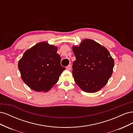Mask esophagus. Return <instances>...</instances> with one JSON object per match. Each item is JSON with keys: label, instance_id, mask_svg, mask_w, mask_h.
<instances>
[{"label": "esophagus", "instance_id": "obj_1", "mask_svg": "<svg viewBox=\"0 0 133 133\" xmlns=\"http://www.w3.org/2000/svg\"><path fill=\"white\" fill-rule=\"evenodd\" d=\"M66 69L68 70H70L71 69V65H70V64H69L67 66H66Z\"/></svg>", "mask_w": 133, "mask_h": 133}]
</instances>
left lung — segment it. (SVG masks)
I'll return each instance as SVG.
<instances>
[{
  "mask_svg": "<svg viewBox=\"0 0 133 133\" xmlns=\"http://www.w3.org/2000/svg\"><path fill=\"white\" fill-rule=\"evenodd\" d=\"M76 60L73 74L76 84L84 91L94 92L105 85L111 76L114 62L105 47L91 39L73 46Z\"/></svg>",
  "mask_w": 133,
  "mask_h": 133,
  "instance_id": "obj_1",
  "label": "left lung"
}]
</instances>
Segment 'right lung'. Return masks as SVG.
Instances as JSON below:
<instances>
[{
	"instance_id": "obj_1",
	"label": "right lung",
	"mask_w": 133,
	"mask_h": 133,
	"mask_svg": "<svg viewBox=\"0 0 133 133\" xmlns=\"http://www.w3.org/2000/svg\"><path fill=\"white\" fill-rule=\"evenodd\" d=\"M57 48L46 42L39 43L27 50L18 63L22 78L26 85L37 91H47L57 83L65 67Z\"/></svg>"
}]
</instances>
